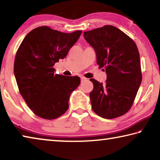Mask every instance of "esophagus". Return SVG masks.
<instances>
[{"label":"esophagus","instance_id":"obj_1","mask_svg":"<svg viewBox=\"0 0 160 160\" xmlns=\"http://www.w3.org/2000/svg\"><path fill=\"white\" fill-rule=\"evenodd\" d=\"M88 79H87L86 78H85V77H81V82H84V81H85V80H87Z\"/></svg>","mask_w":160,"mask_h":160}]
</instances>
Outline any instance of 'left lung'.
I'll list each match as a JSON object with an SVG mask.
<instances>
[{
  "instance_id": "1",
  "label": "left lung",
  "mask_w": 160,
  "mask_h": 160,
  "mask_svg": "<svg viewBox=\"0 0 160 160\" xmlns=\"http://www.w3.org/2000/svg\"><path fill=\"white\" fill-rule=\"evenodd\" d=\"M84 37L95 51L97 65L107 73L104 83L90 80L94 85L90 93L92 110L107 119L123 116L132 107L142 81L137 46L112 25L85 32Z\"/></svg>"
}]
</instances>
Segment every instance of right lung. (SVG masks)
Returning <instances> with one entry per match:
<instances>
[{"label": "right lung", "instance_id": "1", "mask_svg": "<svg viewBox=\"0 0 160 160\" xmlns=\"http://www.w3.org/2000/svg\"><path fill=\"white\" fill-rule=\"evenodd\" d=\"M82 31L64 33L47 26L29 32L17 51L14 74L20 93L34 114L52 120L68 109L70 95L80 83L78 76L55 74L54 64L67 56Z\"/></svg>", "mask_w": 160, "mask_h": 160}]
</instances>
